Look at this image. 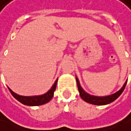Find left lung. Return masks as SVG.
Returning a JSON list of instances; mask_svg holds the SVG:
<instances>
[{
  "label": "left lung",
  "instance_id": "left-lung-1",
  "mask_svg": "<svg viewBox=\"0 0 131 131\" xmlns=\"http://www.w3.org/2000/svg\"><path fill=\"white\" fill-rule=\"evenodd\" d=\"M76 81H77V84H78V91L80 92V96L81 97V98L89 103V104H95V105H106L108 104L113 101H114L116 99L118 98L120 96V95L122 93V92L124 91V89L125 88L127 82V80L125 81V84L123 85V86L119 89L118 92H116V93L110 95H107V96H102V97H99V96H94V95H91L88 94L87 92H86L83 88L80 86V82L78 78L76 77Z\"/></svg>",
  "mask_w": 131,
  "mask_h": 131
}]
</instances>
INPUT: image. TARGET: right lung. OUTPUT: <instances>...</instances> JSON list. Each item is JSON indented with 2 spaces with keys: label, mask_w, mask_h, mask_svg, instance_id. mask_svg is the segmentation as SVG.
<instances>
[{
  "label": "right lung",
  "mask_w": 131,
  "mask_h": 131,
  "mask_svg": "<svg viewBox=\"0 0 131 131\" xmlns=\"http://www.w3.org/2000/svg\"><path fill=\"white\" fill-rule=\"evenodd\" d=\"M57 83V79L56 80L55 83H53V85L52 86V87L48 92H47L44 95H37V96H21V95H19L13 92L9 87H8V89L11 92V94L13 95V96L16 100H18L19 102H21L24 105L39 106V105H42V104L48 103V101H50L51 100V98L53 96V92L56 89Z\"/></svg>",
  "instance_id": "obj_1"
}]
</instances>
